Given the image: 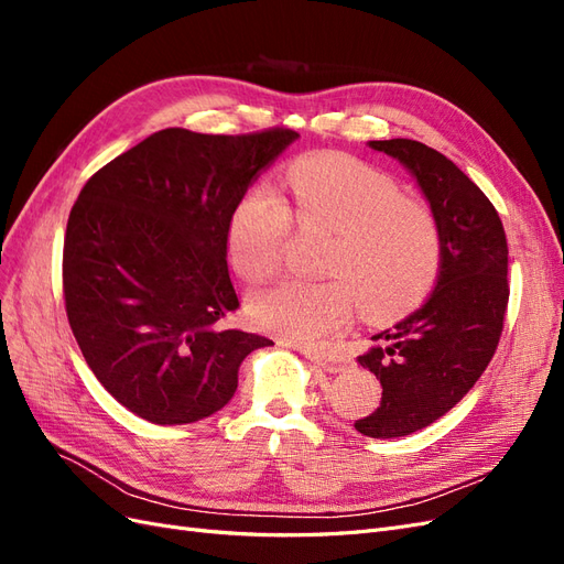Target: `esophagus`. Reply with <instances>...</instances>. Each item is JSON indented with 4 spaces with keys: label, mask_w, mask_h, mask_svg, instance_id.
Instances as JSON below:
<instances>
[{
    "label": "esophagus",
    "mask_w": 564,
    "mask_h": 564,
    "mask_svg": "<svg viewBox=\"0 0 564 564\" xmlns=\"http://www.w3.org/2000/svg\"><path fill=\"white\" fill-rule=\"evenodd\" d=\"M303 357H305V360H308L311 365H315V367H319V369H324V371H329V373L340 371V369L346 367V362L338 360V357H329V355L317 352V350H303Z\"/></svg>",
    "instance_id": "1"
}]
</instances>
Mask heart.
<instances>
[{
	"label": "heart",
	"mask_w": 564,
	"mask_h": 564,
	"mask_svg": "<svg viewBox=\"0 0 564 564\" xmlns=\"http://www.w3.org/2000/svg\"><path fill=\"white\" fill-rule=\"evenodd\" d=\"M284 191L253 185L228 224L235 270L263 282L280 265L292 216L303 230L329 232L322 272L327 282L284 280L251 294L249 315L263 332L292 344H317L344 329L352 296L369 317L400 313L429 292L442 240L433 212L404 199L398 183L362 162L311 155L292 164Z\"/></svg>",
	"instance_id": "heart-1"
}]
</instances>
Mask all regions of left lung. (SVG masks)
Wrapping results in <instances>:
<instances>
[{"mask_svg":"<svg viewBox=\"0 0 564 564\" xmlns=\"http://www.w3.org/2000/svg\"><path fill=\"white\" fill-rule=\"evenodd\" d=\"M419 183L437 220L442 253L431 296L357 357L381 381V404L360 421L367 437H404L431 425L482 377L508 305V245L487 195L442 152L409 139L369 141Z\"/></svg>","mask_w":564,"mask_h":564,"instance_id":"1","label":"left lung"}]
</instances>
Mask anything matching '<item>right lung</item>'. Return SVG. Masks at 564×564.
<instances>
[{
  "instance_id": "1",
  "label": "right lung",
  "mask_w": 564,
  "mask_h": 564,
  "mask_svg": "<svg viewBox=\"0 0 564 564\" xmlns=\"http://www.w3.org/2000/svg\"><path fill=\"white\" fill-rule=\"evenodd\" d=\"M296 139L162 129L82 187L63 245L67 322L96 379L135 416L181 425L216 414L245 357L272 346L224 324L240 308L228 224Z\"/></svg>"
}]
</instances>
